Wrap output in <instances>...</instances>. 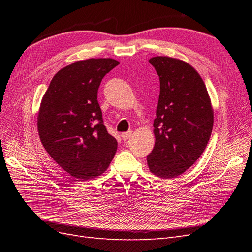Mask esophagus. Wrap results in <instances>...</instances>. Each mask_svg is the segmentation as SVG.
<instances>
[{"instance_id": "esophagus-1", "label": "esophagus", "mask_w": 252, "mask_h": 252, "mask_svg": "<svg viewBox=\"0 0 252 252\" xmlns=\"http://www.w3.org/2000/svg\"><path fill=\"white\" fill-rule=\"evenodd\" d=\"M122 135V139H123L124 141H126V140H128L129 138H130V136L132 135V131H127V132H123L121 134Z\"/></svg>"}]
</instances>
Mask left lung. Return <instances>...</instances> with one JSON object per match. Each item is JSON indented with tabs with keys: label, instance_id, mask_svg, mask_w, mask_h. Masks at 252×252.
<instances>
[{
	"label": "left lung",
	"instance_id": "1",
	"mask_svg": "<svg viewBox=\"0 0 252 252\" xmlns=\"http://www.w3.org/2000/svg\"><path fill=\"white\" fill-rule=\"evenodd\" d=\"M159 77L154 123L155 147L147 156L152 174L174 179L204 152L213 127V108L201 75L185 61L167 56L149 59Z\"/></svg>",
	"mask_w": 252,
	"mask_h": 252
}]
</instances>
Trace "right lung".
I'll return each mask as SVG.
<instances>
[{
	"label": "right lung",
	"instance_id": "add662e5",
	"mask_svg": "<svg viewBox=\"0 0 252 252\" xmlns=\"http://www.w3.org/2000/svg\"><path fill=\"white\" fill-rule=\"evenodd\" d=\"M119 64L110 58L77 61L55 74L42 97L40 140L53 161L79 181L102 175L117 152L118 142L103 124L97 89Z\"/></svg>",
	"mask_w": 252,
	"mask_h": 252
}]
</instances>
